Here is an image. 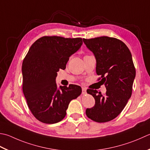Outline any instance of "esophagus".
<instances>
[{
	"mask_svg": "<svg viewBox=\"0 0 150 150\" xmlns=\"http://www.w3.org/2000/svg\"><path fill=\"white\" fill-rule=\"evenodd\" d=\"M82 93H83V94H86V88H82Z\"/></svg>",
	"mask_w": 150,
	"mask_h": 150,
	"instance_id": "esophagus-1",
	"label": "esophagus"
}]
</instances>
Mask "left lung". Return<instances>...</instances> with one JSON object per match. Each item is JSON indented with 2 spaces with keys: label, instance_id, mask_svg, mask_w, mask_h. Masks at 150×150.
<instances>
[{
  "label": "left lung",
  "instance_id": "left-lung-1",
  "mask_svg": "<svg viewBox=\"0 0 150 150\" xmlns=\"http://www.w3.org/2000/svg\"><path fill=\"white\" fill-rule=\"evenodd\" d=\"M85 45L95 55L98 80L106 87L105 94L93 89L87 93L95 99V105L86 108V114L93 121L104 123L116 118L131 98L136 75L132 55L127 45L115 38H83Z\"/></svg>",
  "mask_w": 150,
  "mask_h": 150
}]
</instances>
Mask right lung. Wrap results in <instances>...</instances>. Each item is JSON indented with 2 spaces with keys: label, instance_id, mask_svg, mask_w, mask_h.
<instances>
[{
  "label": "right lung",
  "instance_id": "add662e5",
  "mask_svg": "<svg viewBox=\"0 0 150 150\" xmlns=\"http://www.w3.org/2000/svg\"><path fill=\"white\" fill-rule=\"evenodd\" d=\"M83 44L81 38L45 36L29 49L23 62V92L29 109L38 120L52 124L66 115L69 102L82 92L75 84L57 88L55 79L66 68L69 57Z\"/></svg>",
  "mask_w": 150,
  "mask_h": 150
}]
</instances>
